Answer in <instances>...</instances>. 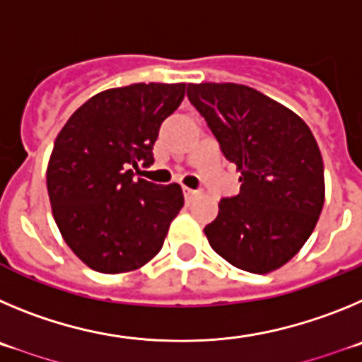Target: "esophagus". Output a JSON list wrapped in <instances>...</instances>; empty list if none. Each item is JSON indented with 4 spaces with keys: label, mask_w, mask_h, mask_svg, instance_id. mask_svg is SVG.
<instances>
[{
    "label": "esophagus",
    "mask_w": 362,
    "mask_h": 362,
    "mask_svg": "<svg viewBox=\"0 0 362 362\" xmlns=\"http://www.w3.org/2000/svg\"><path fill=\"white\" fill-rule=\"evenodd\" d=\"M198 194V191H194V189H189V187H184V197L185 200H191V198H194Z\"/></svg>",
    "instance_id": "obj_1"
}]
</instances>
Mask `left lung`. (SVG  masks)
Masks as SVG:
<instances>
[{"instance_id": "8db88e82", "label": "left lung", "mask_w": 362, "mask_h": 362, "mask_svg": "<svg viewBox=\"0 0 362 362\" xmlns=\"http://www.w3.org/2000/svg\"><path fill=\"white\" fill-rule=\"evenodd\" d=\"M187 97L242 173L240 194L223 198L205 226L211 247L247 272L279 269L310 238L325 204L323 157L310 128L243 84H189Z\"/></svg>"}]
</instances>
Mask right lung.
Listing matches in <instances>:
<instances>
[{
    "label": "right lung",
    "instance_id": "right-lung-1",
    "mask_svg": "<svg viewBox=\"0 0 362 362\" xmlns=\"http://www.w3.org/2000/svg\"><path fill=\"white\" fill-rule=\"evenodd\" d=\"M185 83H136L97 93L74 112L47 169L52 214L66 245L90 269L120 274L160 252L184 207L178 184L135 178L153 164L162 120L180 106Z\"/></svg>",
    "mask_w": 362,
    "mask_h": 362
}]
</instances>
